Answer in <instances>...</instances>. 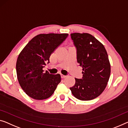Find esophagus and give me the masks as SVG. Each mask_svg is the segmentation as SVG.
<instances>
[{"mask_svg":"<svg viewBox=\"0 0 128 128\" xmlns=\"http://www.w3.org/2000/svg\"><path fill=\"white\" fill-rule=\"evenodd\" d=\"M61 77H62V78H66V76H64V75H63V74H61Z\"/></svg>","mask_w":128,"mask_h":128,"instance_id":"1","label":"esophagus"}]
</instances>
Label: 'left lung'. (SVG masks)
Instances as JSON below:
<instances>
[{
	"label": "left lung",
	"mask_w": 128,
	"mask_h": 128,
	"mask_svg": "<svg viewBox=\"0 0 128 128\" xmlns=\"http://www.w3.org/2000/svg\"><path fill=\"white\" fill-rule=\"evenodd\" d=\"M76 48V58L82 68V79L75 78L70 89L74 97L89 101L98 97L105 90L110 74V64L104 45L88 33L70 34Z\"/></svg>",
	"instance_id": "left-lung-1"
}]
</instances>
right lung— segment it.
I'll return each mask as SVG.
<instances>
[{
    "label": "right lung",
    "mask_w": 128,
    "mask_h": 128,
    "mask_svg": "<svg viewBox=\"0 0 128 128\" xmlns=\"http://www.w3.org/2000/svg\"><path fill=\"white\" fill-rule=\"evenodd\" d=\"M68 34H40L34 37L22 50L17 59L16 69L19 83L29 97L45 100L54 93L61 78L43 68L48 64L51 54L65 40Z\"/></svg>",
    "instance_id": "1"
}]
</instances>
